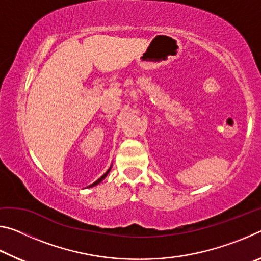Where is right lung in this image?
<instances>
[{
  "mask_svg": "<svg viewBox=\"0 0 261 261\" xmlns=\"http://www.w3.org/2000/svg\"><path fill=\"white\" fill-rule=\"evenodd\" d=\"M113 166V165H112ZM112 166H110V168H109V169L107 170V171H106V173L102 175V176H101V177L98 179V180H95V182L94 183H92L91 185H88V187L87 188H93V187H95V185H98L99 183H101V182H102V180L106 178V177H107V175L109 174V171H110V169H112Z\"/></svg>",
  "mask_w": 261,
  "mask_h": 261,
  "instance_id": "1",
  "label": "right lung"
}]
</instances>
